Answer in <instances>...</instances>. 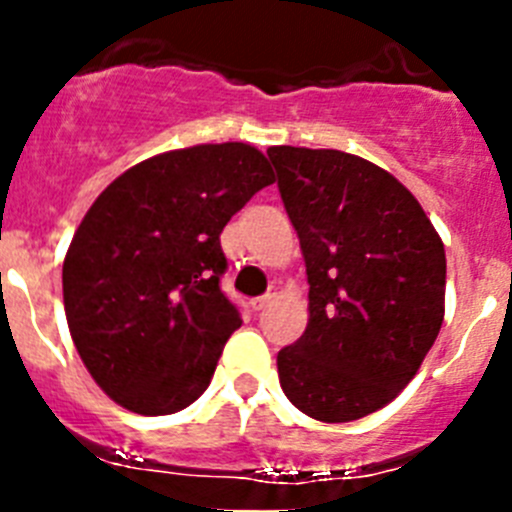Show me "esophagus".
Listing matches in <instances>:
<instances>
[{
	"label": "esophagus",
	"instance_id": "esophagus-1",
	"mask_svg": "<svg viewBox=\"0 0 512 512\" xmlns=\"http://www.w3.org/2000/svg\"><path fill=\"white\" fill-rule=\"evenodd\" d=\"M269 302H271V295L253 297V300H251V307H253V310H256V312H259V310H264V307L269 305Z\"/></svg>",
	"mask_w": 512,
	"mask_h": 512
}]
</instances>
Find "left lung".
<instances>
[{"label":"left lung","mask_w":512,"mask_h":512,"mask_svg":"<svg viewBox=\"0 0 512 512\" xmlns=\"http://www.w3.org/2000/svg\"><path fill=\"white\" fill-rule=\"evenodd\" d=\"M310 284V320L277 356L297 410L348 423L390 405L443 323L446 251L390 171L333 148L271 146Z\"/></svg>","instance_id":"1"}]
</instances>
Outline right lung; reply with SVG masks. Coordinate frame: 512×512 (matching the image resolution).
Listing matches in <instances>:
<instances>
[{
  "instance_id": "add662e5",
  "label": "right lung",
  "mask_w": 512,
  "mask_h": 512,
  "mask_svg": "<svg viewBox=\"0 0 512 512\" xmlns=\"http://www.w3.org/2000/svg\"><path fill=\"white\" fill-rule=\"evenodd\" d=\"M274 171L248 143L158 153L120 174L76 228L63 307L94 382L138 415L207 390L241 315L220 292V233Z\"/></svg>"
}]
</instances>
